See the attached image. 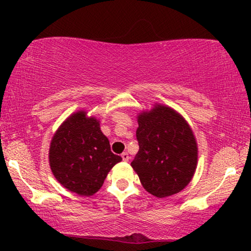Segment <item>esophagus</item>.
I'll return each mask as SVG.
<instances>
[{
	"label": "esophagus",
	"instance_id": "obj_1",
	"mask_svg": "<svg viewBox=\"0 0 251 251\" xmlns=\"http://www.w3.org/2000/svg\"><path fill=\"white\" fill-rule=\"evenodd\" d=\"M121 156H122V160H123V161H126H126H129V159H130L129 154H128V153H126V152H125V153H122V154H121Z\"/></svg>",
	"mask_w": 251,
	"mask_h": 251
}]
</instances>
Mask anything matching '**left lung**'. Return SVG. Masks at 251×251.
Returning <instances> with one entry per match:
<instances>
[{"label": "left lung", "instance_id": "1", "mask_svg": "<svg viewBox=\"0 0 251 251\" xmlns=\"http://www.w3.org/2000/svg\"><path fill=\"white\" fill-rule=\"evenodd\" d=\"M137 118L139 151L131 167L143 187L156 198L184 190L198 163V145L191 126L179 113L164 105H154Z\"/></svg>", "mask_w": 251, "mask_h": 251}]
</instances>
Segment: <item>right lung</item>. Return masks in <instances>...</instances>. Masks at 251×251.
<instances>
[{
    "label": "right lung",
    "mask_w": 251,
    "mask_h": 251,
    "mask_svg": "<svg viewBox=\"0 0 251 251\" xmlns=\"http://www.w3.org/2000/svg\"><path fill=\"white\" fill-rule=\"evenodd\" d=\"M122 161L112 153L109 140L96 118L78 111L63 122L52 137L50 168L68 191L90 197L102 186L109 170Z\"/></svg>",
    "instance_id": "add662e5"
}]
</instances>
